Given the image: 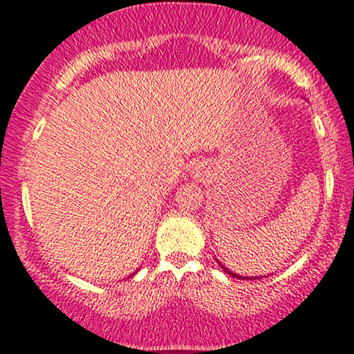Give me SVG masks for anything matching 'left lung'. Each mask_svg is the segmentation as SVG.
Listing matches in <instances>:
<instances>
[{
	"instance_id": "left-lung-1",
	"label": "left lung",
	"mask_w": 354,
	"mask_h": 354,
	"mask_svg": "<svg viewBox=\"0 0 354 354\" xmlns=\"http://www.w3.org/2000/svg\"><path fill=\"white\" fill-rule=\"evenodd\" d=\"M222 268H223V270H225V272L228 273V275H232V277H236V278H243V277H239V275H235V273H232V272H230V270H227L225 267H222ZM243 280H245V278H243Z\"/></svg>"
}]
</instances>
